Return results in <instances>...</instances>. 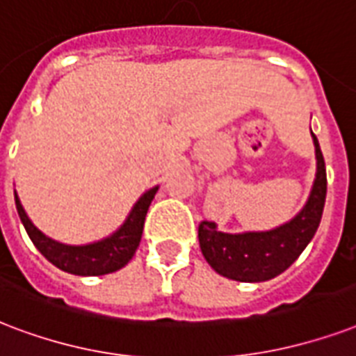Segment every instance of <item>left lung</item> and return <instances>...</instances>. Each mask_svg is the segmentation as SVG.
Wrapping results in <instances>:
<instances>
[{"label": "left lung", "instance_id": "1", "mask_svg": "<svg viewBox=\"0 0 356 356\" xmlns=\"http://www.w3.org/2000/svg\"><path fill=\"white\" fill-rule=\"evenodd\" d=\"M312 138L317 159L316 181L308 202L293 220L270 232L248 233H222L214 222H200V248L218 275L237 282L270 280L291 267L316 235L327 197V170L314 132Z\"/></svg>", "mask_w": 356, "mask_h": 356}]
</instances>
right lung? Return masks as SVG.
Listing matches in <instances>:
<instances>
[{
  "instance_id": "obj_1",
  "label": "right lung",
  "mask_w": 356,
  "mask_h": 356,
  "mask_svg": "<svg viewBox=\"0 0 356 356\" xmlns=\"http://www.w3.org/2000/svg\"><path fill=\"white\" fill-rule=\"evenodd\" d=\"M159 186L147 190L136 205L132 207L127 220L118 232L112 233L110 237L102 238L99 243L83 244V246H70L46 237L44 233L33 226V222L27 218L26 211L22 207L20 200L15 192L16 211L20 214V220L26 227L27 235L33 241L37 250L42 256L56 265L58 268L78 276H100L115 273L121 267L132 259V256L140 246L143 233V224H145V214L149 211V205L153 202Z\"/></svg>"
}]
</instances>
